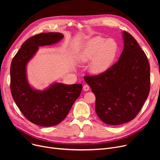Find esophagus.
I'll list each match as a JSON object with an SVG mask.
<instances>
[{
	"instance_id": "34e87169",
	"label": "esophagus",
	"mask_w": 160,
	"mask_h": 160,
	"mask_svg": "<svg viewBox=\"0 0 160 160\" xmlns=\"http://www.w3.org/2000/svg\"><path fill=\"white\" fill-rule=\"evenodd\" d=\"M89 89H90V88L88 85L86 84V85L83 86V91H88L89 90Z\"/></svg>"
}]
</instances>
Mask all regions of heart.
<instances>
[{"mask_svg": "<svg viewBox=\"0 0 160 160\" xmlns=\"http://www.w3.org/2000/svg\"><path fill=\"white\" fill-rule=\"evenodd\" d=\"M118 45L109 39L97 37L91 39L83 47L79 60L83 63L90 62L89 69L91 74L100 75L107 71L116 57Z\"/></svg>", "mask_w": 160, "mask_h": 160, "instance_id": "1", "label": "heart"}]
</instances>
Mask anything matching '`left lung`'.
<instances>
[{
  "mask_svg": "<svg viewBox=\"0 0 160 160\" xmlns=\"http://www.w3.org/2000/svg\"><path fill=\"white\" fill-rule=\"evenodd\" d=\"M124 48L119 60L104 73L84 77L96 97L95 112L110 125L133 119L150 91V65L137 41L122 32Z\"/></svg>",
  "mask_w": 160,
  "mask_h": 160,
  "instance_id": "left-lung-1",
  "label": "left lung"
}]
</instances>
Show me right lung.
Masks as SVG:
<instances>
[{"label":"right lung","instance_id":"add662e5","mask_svg":"<svg viewBox=\"0 0 160 160\" xmlns=\"http://www.w3.org/2000/svg\"><path fill=\"white\" fill-rule=\"evenodd\" d=\"M63 38L59 32L41 33L28 39L13 58L10 67L12 97L21 113L32 123L48 127L60 123L81 93L82 85L54 82L43 90L28 82L27 66L39 47L51 45Z\"/></svg>","mask_w":160,"mask_h":160}]
</instances>
